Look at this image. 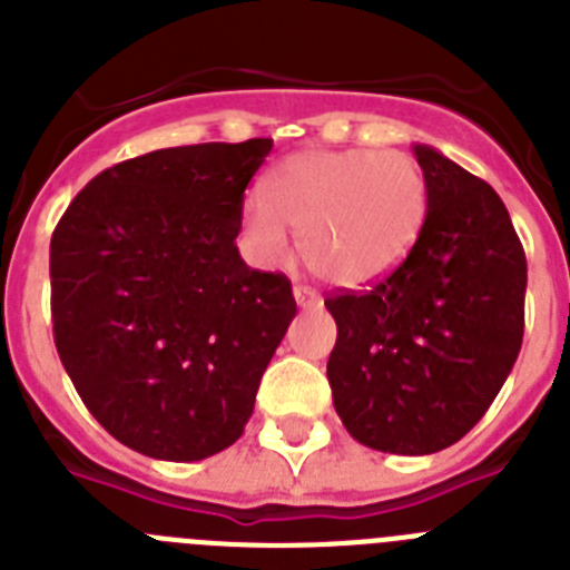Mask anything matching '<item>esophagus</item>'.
Masks as SVG:
<instances>
[{"label":"esophagus","mask_w":570,"mask_h":570,"mask_svg":"<svg viewBox=\"0 0 570 570\" xmlns=\"http://www.w3.org/2000/svg\"><path fill=\"white\" fill-rule=\"evenodd\" d=\"M294 296L299 308H316V305H322V296L314 288H308V285H296Z\"/></svg>","instance_id":"esophagus-1"}]
</instances>
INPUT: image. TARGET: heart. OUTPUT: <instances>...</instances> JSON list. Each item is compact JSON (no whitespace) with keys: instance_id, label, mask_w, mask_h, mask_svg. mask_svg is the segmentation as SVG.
<instances>
[{"instance_id":"1","label":"heart","mask_w":570,"mask_h":570,"mask_svg":"<svg viewBox=\"0 0 570 570\" xmlns=\"http://www.w3.org/2000/svg\"><path fill=\"white\" fill-rule=\"evenodd\" d=\"M428 214V179L402 150H305L248 196L242 225L265 262H285L288 228L302 259L334 285H371L411 254Z\"/></svg>"}]
</instances>
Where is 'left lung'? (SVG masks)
<instances>
[{"label": "left lung", "instance_id": "obj_1", "mask_svg": "<svg viewBox=\"0 0 570 570\" xmlns=\"http://www.w3.org/2000/svg\"><path fill=\"white\" fill-rule=\"evenodd\" d=\"M428 214L411 254L371 291L325 299L347 434L385 454H436L471 431L520 356L525 250L497 190L414 145Z\"/></svg>", "mask_w": 570, "mask_h": 570}]
</instances>
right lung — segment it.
<instances>
[{
    "label": "right lung",
    "instance_id": "obj_1",
    "mask_svg": "<svg viewBox=\"0 0 570 570\" xmlns=\"http://www.w3.org/2000/svg\"><path fill=\"white\" fill-rule=\"evenodd\" d=\"M274 139L163 148L94 176L50 236L53 342L94 420L139 454L234 445L296 314L242 262L250 176Z\"/></svg>",
    "mask_w": 570,
    "mask_h": 570
}]
</instances>
